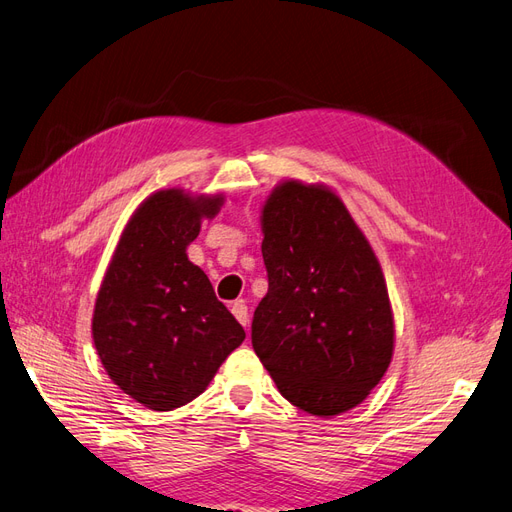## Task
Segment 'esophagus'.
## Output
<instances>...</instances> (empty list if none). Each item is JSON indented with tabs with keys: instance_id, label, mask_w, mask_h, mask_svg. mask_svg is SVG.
Segmentation results:
<instances>
[{
	"instance_id": "34e87169",
	"label": "esophagus",
	"mask_w": 512,
	"mask_h": 512,
	"mask_svg": "<svg viewBox=\"0 0 512 512\" xmlns=\"http://www.w3.org/2000/svg\"><path fill=\"white\" fill-rule=\"evenodd\" d=\"M230 309H232V314H235V318L243 324V327H247V324H250V314H247V303L243 299L232 303Z\"/></svg>"
}]
</instances>
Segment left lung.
Returning a JSON list of instances; mask_svg holds the SVG:
<instances>
[{
  "label": "left lung",
  "mask_w": 512,
  "mask_h": 512,
  "mask_svg": "<svg viewBox=\"0 0 512 512\" xmlns=\"http://www.w3.org/2000/svg\"><path fill=\"white\" fill-rule=\"evenodd\" d=\"M269 292L252 346L292 406L346 412L382 380L393 314L378 258L331 190L286 181L262 209Z\"/></svg>",
  "instance_id": "left-lung-1"
}]
</instances>
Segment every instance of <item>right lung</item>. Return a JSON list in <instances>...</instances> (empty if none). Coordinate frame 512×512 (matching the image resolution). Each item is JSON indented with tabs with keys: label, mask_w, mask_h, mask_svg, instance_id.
Returning a JSON list of instances; mask_svg holds the SVG:
<instances>
[{
	"label": "right lung",
	"mask_w": 512,
	"mask_h": 512,
	"mask_svg": "<svg viewBox=\"0 0 512 512\" xmlns=\"http://www.w3.org/2000/svg\"><path fill=\"white\" fill-rule=\"evenodd\" d=\"M220 200L181 190L149 196L123 230L98 292L91 331L100 361L123 393L151 410L198 397L245 339L185 254Z\"/></svg>",
	"instance_id": "1"
}]
</instances>
